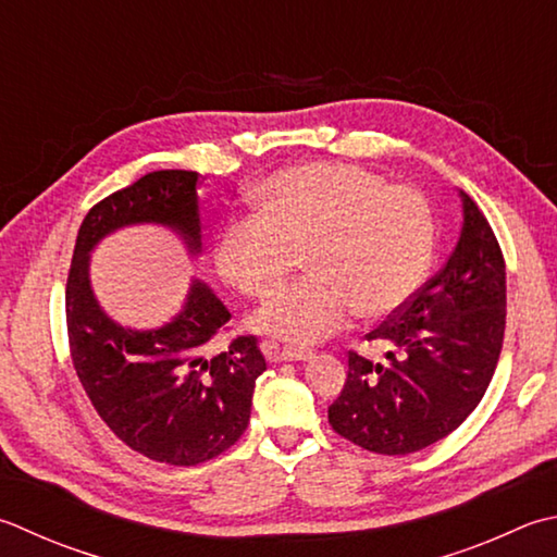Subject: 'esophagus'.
Returning a JSON list of instances; mask_svg holds the SVG:
<instances>
[{"mask_svg": "<svg viewBox=\"0 0 557 557\" xmlns=\"http://www.w3.org/2000/svg\"><path fill=\"white\" fill-rule=\"evenodd\" d=\"M280 357L285 359V362H307V359L313 357L311 350H301V347H282Z\"/></svg>", "mask_w": 557, "mask_h": 557, "instance_id": "1", "label": "esophagus"}]
</instances>
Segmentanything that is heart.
<instances>
[{
	"instance_id": "obj_1",
	"label": "heart",
	"mask_w": 557,
	"mask_h": 557,
	"mask_svg": "<svg viewBox=\"0 0 557 557\" xmlns=\"http://www.w3.org/2000/svg\"><path fill=\"white\" fill-rule=\"evenodd\" d=\"M253 220L232 222L216 242V270L246 297L265 299L304 253L309 277L275 294L253 325L313 345L359 311L384 319L416 297L430 272L434 216L410 185L341 161L272 173L250 193Z\"/></svg>"
}]
</instances>
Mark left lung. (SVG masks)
Here are the masks:
<instances>
[{
  "instance_id": "8db88e82",
  "label": "left lung",
  "mask_w": 557,
  "mask_h": 557,
  "mask_svg": "<svg viewBox=\"0 0 557 557\" xmlns=\"http://www.w3.org/2000/svg\"><path fill=\"white\" fill-rule=\"evenodd\" d=\"M463 224L446 265L396 319L369 333L386 364L350 352L329 408L341 437L367 451L406 456L444 440L485 396L503 350L505 258L478 205L459 190Z\"/></svg>"
}]
</instances>
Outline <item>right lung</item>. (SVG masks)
<instances>
[{
  "mask_svg": "<svg viewBox=\"0 0 557 557\" xmlns=\"http://www.w3.org/2000/svg\"><path fill=\"white\" fill-rule=\"evenodd\" d=\"M198 183L195 171H154L94 205L76 234L64 294L72 362L96 412L129 449L171 466H198L238 442L265 359L253 335L205 355L232 313L198 277L171 321L147 331L117 323L94 294L91 253L120 228L154 224L198 258Z\"/></svg>",
  "mask_w": 557,
  "mask_h": 557,
  "instance_id": "right-lung-1",
  "label": "right lung"
}]
</instances>
